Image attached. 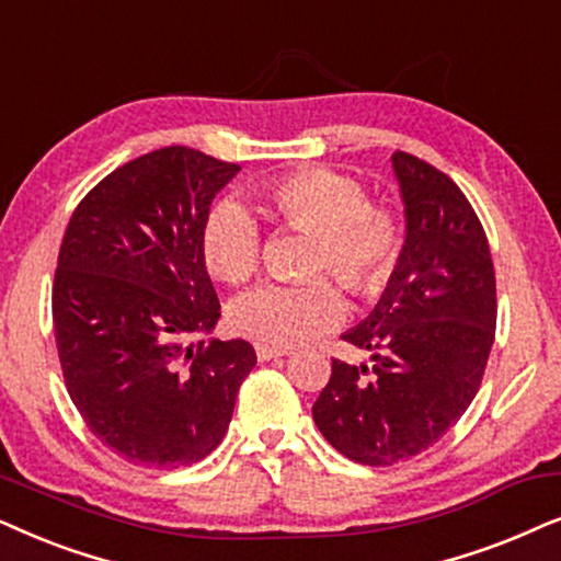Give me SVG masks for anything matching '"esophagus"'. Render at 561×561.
Instances as JSON below:
<instances>
[{
  "label": "esophagus",
  "mask_w": 561,
  "mask_h": 561,
  "mask_svg": "<svg viewBox=\"0 0 561 561\" xmlns=\"http://www.w3.org/2000/svg\"><path fill=\"white\" fill-rule=\"evenodd\" d=\"M287 354H289L287 346H268V343H256L259 362H268V358H279V356H287Z\"/></svg>",
  "instance_id": "1"
}]
</instances>
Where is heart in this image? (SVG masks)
Here are the masks:
<instances>
[{
	"label": "heart",
	"instance_id": "obj_1",
	"mask_svg": "<svg viewBox=\"0 0 561 561\" xmlns=\"http://www.w3.org/2000/svg\"><path fill=\"white\" fill-rule=\"evenodd\" d=\"M264 199L289 228L318 233L312 272H331L354 293H375L402 251L398 215L369 205L354 176L331 169H300L264 184ZM203 259L213 276L241 285L259 266L261 228L241 199H220L203 226ZM343 295L328 276L308 282H266L236 297L228 318L249 339L293 346L316 339L343 318Z\"/></svg>",
	"mask_w": 561,
	"mask_h": 561
}]
</instances>
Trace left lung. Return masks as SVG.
<instances>
[{
	"label": "left lung",
	"mask_w": 561,
	"mask_h": 561,
	"mask_svg": "<svg viewBox=\"0 0 561 561\" xmlns=\"http://www.w3.org/2000/svg\"><path fill=\"white\" fill-rule=\"evenodd\" d=\"M405 243L375 310L341 335L371 367L333 358L312 405L325 442L358 465L387 467L438 442L480 390L495 341V268L465 192L444 171L392 153Z\"/></svg>",
	"instance_id": "8db88e82"
}]
</instances>
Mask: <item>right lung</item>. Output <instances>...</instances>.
Instances as JSON below:
<instances>
[{
	"mask_svg": "<svg viewBox=\"0 0 561 561\" xmlns=\"http://www.w3.org/2000/svg\"><path fill=\"white\" fill-rule=\"evenodd\" d=\"M238 171L194 148H159L104 176L66 228L54 282L66 390L89 431L138 467L203 461L256 367L243 339L190 343L220 318L199 238Z\"/></svg>",
	"mask_w": 561,
	"mask_h": 561,
	"instance_id": "add662e5",
	"label": "right lung"
}]
</instances>
